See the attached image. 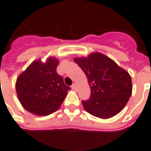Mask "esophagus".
I'll use <instances>...</instances> for the list:
<instances>
[{"mask_svg":"<svg viewBox=\"0 0 151 151\" xmlns=\"http://www.w3.org/2000/svg\"><path fill=\"white\" fill-rule=\"evenodd\" d=\"M71 88H72V89H73L74 91L78 90V86H77V85H76V84H73V85H72V86H71Z\"/></svg>","mask_w":151,"mask_h":151,"instance_id":"obj_1","label":"esophagus"}]
</instances>
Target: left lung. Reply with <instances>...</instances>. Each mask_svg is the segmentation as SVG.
I'll list each match as a JSON object with an SVG mask.
<instances>
[{"label":"left lung","mask_w":151,"mask_h":151,"mask_svg":"<svg viewBox=\"0 0 151 151\" xmlns=\"http://www.w3.org/2000/svg\"><path fill=\"white\" fill-rule=\"evenodd\" d=\"M73 61L87 77L90 98L82 101L88 113L101 119H109L123 110L132 93V77L111 58L100 52Z\"/></svg>","instance_id":"obj_1"}]
</instances>
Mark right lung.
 <instances>
[{
    "instance_id": "1",
    "label": "right lung",
    "mask_w": 151,
    "mask_h": 151,
    "mask_svg": "<svg viewBox=\"0 0 151 151\" xmlns=\"http://www.w3.org/2000/svg\"><path fill=\"white\" fill-rule=\"evenodd\" d=\"M59 61L49 57L33 61L17 78L16 91L21 105L30 113L47 116L59 109L70 88L56 71Z\"/></svg>"
}]
</instances>
